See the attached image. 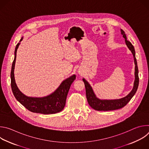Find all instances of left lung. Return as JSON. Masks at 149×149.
I'll return each instance as SVG.
<instances>
[{
  "label": "left lung",
  "mask_w": 149,
  "mask_h": 149,
  "mask_svg": "<svg viewBox=\"0 0 149 149\" xmlns=\"http://www.w3.org/2000/svg\"><path fill=\"white\" fill-rule=\"evenodd\" d=\"M121 33L123 35V38L125 39V44L127 45V47L129 48V49L131 51L134 57L135 64V79L134 82L133 88L128 95L123 98L117 100H100L96 97L92 89V87H91L89 83L84 78H83L82 81L84 82L85 87H86V96L88 104L93 109L97 111H111L123 108L130 101V100L136 94L138 88L139 83V70L137 67V60L136 58L134 48L131 42L127 40V37L125 34V32L122 29H121Z\"/></svg>",
  "instance_id": "obj_1"
}]
</instances>
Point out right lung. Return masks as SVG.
<instances>
[{
    "label": "right lung",
    "instance_id": "add662e5",
    "mask_svg": "<svg viewBox=\"0 0 149 149\" xmlns=\"http://www.w3.org/2000/svg\"><path fill=\"white\" fill-rule=\"evenodd\" d=\"M22 39L23 38L20 39V42L22 41ZM19 45L20 42L17 43L15 48V58L10 72L11 88L16 99L26 109L33 113L49 114L61 111L65 105L67 97L71 84L75 79V75H73L63 81L53 93L48 96L41 98L26 96L18 89L14 77L16 52Z\"/></svg>",
    "mask_w": 149,
    "mask_h": 149
}]
</instances>
